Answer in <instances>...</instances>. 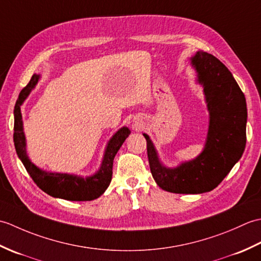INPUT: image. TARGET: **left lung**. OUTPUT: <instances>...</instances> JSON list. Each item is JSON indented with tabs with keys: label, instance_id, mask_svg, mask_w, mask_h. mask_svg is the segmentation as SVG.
Instances as JSON below:
<instances>
[{
	"label": "left lung",
	"instance_id": "obj_1",
	"mask_svg": "<svg viewBox=\"0 0 261 261\" xmlns=\"http://www.w3.org/2000/svg\"><path fill=\"white\" fill-rule=\"evenodd\" d=\"M190 60L196 71V83L203 87L210 114L203 151L176 167H167L159 159L150 138L143 134L154 181L164 191L176 194L214 190L239 162L247 140L246 97L231 71L205 51H197Z\"/></svg>",
	"mask_w": 261,
	"mask_h": 261
}]
</instances>
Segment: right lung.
Returning <instances> with one entry per match:
<instances>
[{"label":"right lung","mask_w":261,"mask_h":261,"mask_svg":"<svg viewBox=\"0 0 261 261\" xmlns=\"http://www.w3.org/2000/svg\"><path fill=\"white\" fill-rule=\"evenodd\" d=\"M39 80H40V75L33 74L29 84L21 91L18 101L15 103L13 141L16 154L33 181L48 195L56 198H63L66 201H92V199H95L101 196L109 187L111 179H112L114 157L126 138L131 134V131L127 126H122L115 132L105 148L98 170L91 176L83 177L67 173H53V171L39 168L31 162L27 153V140L21 114V105L23 104L30 92L36 87Z\"/></svg>","instance_id":"right-lung-1"}]
</instances>
